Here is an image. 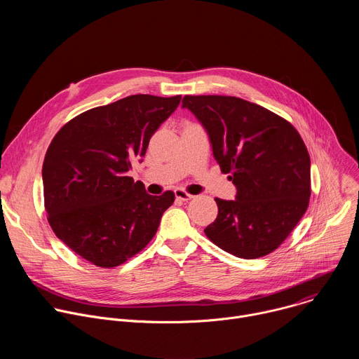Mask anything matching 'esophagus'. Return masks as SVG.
Wrapping results in <instances>:
<instances>
[{
    "instance_id": "34e87169",
    "label": "esophagus",
    "mask_w": 359,
    "mask_h": 359,
    "mask_svg": "<svg viewBox=\"0 0 359 359\" xmlns=\"http://www.w3.org/2000/svg\"><path fill=\"white\" fill-rule=\"evenodd\" d=\"M175 196L177 200H182V201H187V200H191L194 196L193 194H189L186 193L183 189H176L175 190Z\"/></svg>"
}]
</instances>
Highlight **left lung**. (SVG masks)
Returning a JSON list of instances; mask_svg holds the SVG:
<instances>
[{
  "label": "left lung",
  "mask_w": 359,
  "mask_h": 359,
  "mask_svg": "<svg viewBox=\"0 0 359 359\" xmlns=\"http://www.w3.org/2000/svg\"><path fill=\"white\" fill-rule=\"evenodd\" d=\"M206 130L213 156L236 186L234 200L216 198L219 213L206 236L236 257L276 250L304 216L311 194V161L285 119L236 96H184Z\"/></svg>",
  "instance_id": "1"
}]
</instances>
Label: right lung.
Returning <instances> with one entry per match:
<instances>
[{
    "label": "right lung",
    "mask_w": 359,
    "mask_h": 359,
    "mask_svg": "<svg viewBox=\"0 0 359 359\" xmlns=\"http://www.w3.org/2000/svg\"><path fill=\"white\" fill-rule=\"evenodd\" d=\"M182 96L130 95L69 121L50 142L42 183L57 237L97 267H116L156 234L175 193L151 196L128 176Z\"/></svg>",
    "instance_id": "obj_1"
}]
</instances>
